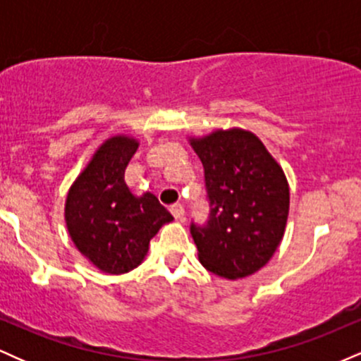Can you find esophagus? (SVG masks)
I'll use <instances>...</instances> for the list:
<instances>
[{"label":"esophagus","mask_w":361,"mask_h":361,"mask_svg":"<svg viewBox=\"0 0 361 361\" xmlns=\"http://www.w3.org/2000/svg\"><path fill=\"white\" fill-rule=\"evenodd\" d=\"M169 212L173 214V217H175V219H183L185 209H183V205H181V204H173L171 207H169Z\"/></svg>","instance_id":"esophagus-1"}]
</instances>
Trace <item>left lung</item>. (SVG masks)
<instances>
[{
    "mask_svg": "<svg viewBox=\"0 0 361 361\" xmlns=\"http://www.w3.org/2000/svg\"><path fill=\"white\" fill-rule=\"evenodd\" d=\"M192 146L204 164L209 219L190 224L198 259L224 279L252 275L270 261L288 217V183L263 142L241 128Z\"/></svg>",
    "mask_w": 361,
    "mask_h": 361,
    "instance_id": "obj_1",
    "label": "left lung"
}]
</instances>
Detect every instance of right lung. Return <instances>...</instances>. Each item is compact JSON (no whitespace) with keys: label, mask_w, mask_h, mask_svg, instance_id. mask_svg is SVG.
Listing matches in <instances>:
<instances>
[{"label":"right lung","mask_w":361,"mask_h":361,"mask_svg":"<svg viewBox=\"0 0 361 361\" xmlns=\"http://www.w3.org/2000/svg\"><path fill=\"white\" fill-rule=\"evenodd\" d=\"M137 146V140L123 135L106 140L66 200V224L74 244L110 275L139 267L149 241L163 224L173 221L154 195L134 197L126 185V168Z\"/></svg>","instance_id":"obj_1"}]
</instances>
